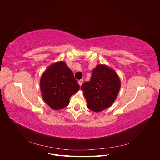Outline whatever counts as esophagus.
Listing matches in <instances>:
<instances>
[{
	"label": "esophagus",
	"instance_id": "1",
	"mask_svg": "<svg viewBox=\"0 0 160 160\" xmlns=\"http://www.w3.org/2000/svg\"><path fill=\"white\" fill-rule=\"evenodd\" d=\"M83 79H80V80L78 81V83L79 84L80 86H81V85L83 84Z\"/></svg>",
	"mask_w": 160,
	"mask_h": 160
}]
</instances>
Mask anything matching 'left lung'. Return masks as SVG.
Masks as SVG:
<instances>
[{
    "instance_id": "obj_1",
    "label": "left lung",
    "mask_w": 160,
    "mask_h": 160,
    "mask_svg": "<svg viewBox=\"0 0 160 160\" xmlns=\"http://www.w3.org/2000/svg\"><path fill=\"white\" fill-rule=\"evenodd\" d=\"M121 88L117 72L105 65H98L92 71L89 81H86L81 89L88 103V108L100 112L113 105Z\"/></svg>"
}]
</instances>
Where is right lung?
Returning a JSON list of instances; mask_svg holds the SVG:
<instances>
[{
	"label": "right lung",
	"mask_w": 160,
	"mask_h": 160,
	"mask_svg": "<svg viewBox=\"0 0 160 160\" xmlns=\"http://www.w3.org/2000/svg\"><path fill=\"white\" fill-rule=\"evenodd\" d=\"M42 98L53 110L67 107L71 96L79 90L73 73L64 61L54 62L47 67L40 80Z\"/></svg>",
	"instance_id": "obj_1"
}]
</instances>
